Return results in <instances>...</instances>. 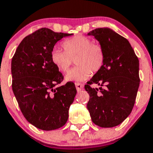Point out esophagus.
Instances as JSON below:
<instances>
[{"instance_id":"obj_1","label":"esophagus","mask_w":153,"mask_h":153,"mask_svg":"<svg viewBox=\"0 0 153 153\" xmlns=\"http://www.w3.org/2000/svg\"><path fill=\"white\" fill-rule=\"evenodd\" d=\"M75 87H76L77 91H81L84 89V85L80 83H75Z\"/></svg>"}]
</instances>
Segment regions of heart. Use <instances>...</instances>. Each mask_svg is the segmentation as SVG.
<instances>
[{
    "label": "heart",
    "mask_w": 153,
    "mask_h": 153,
    "mask_svg": "<svg viewBox=\"0 0 153 153\" xmlns=\"http://www.w3.org/2000/svg\"><path fill=\"white\" fill-rule=\"evenodd\" d=\"M65 51L54 48L51 51V60L60 71L67 72L75 60L76 66L66 75L67 81H83L91 73L101 70L105 62V52L99 44L93 43L90 38L78 35L63 41Z\"/></svg>",
    "instance_id": "b5f03b06"
}]
</instances>
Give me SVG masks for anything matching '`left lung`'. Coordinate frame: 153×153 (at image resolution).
Listing matches in <instances>:
<instances>
[{
	"label": "left lung",
	"mask_w": 153,
	"mask_h": 153,
	"mask_svg": "<svg viewBox=\"0 0 153 153\" xmlns=\"http://www.w3.org/2000/svg\"><path fill=\"white\" fill-rule=\"evenodd\" d=\"M99 41L105 52L101 70L84 86L90 95L87 109L93 123L111 128L122 123L131 114L139 84V60L126 38L108 27L87 33ZM96 83L99 88L90 86Z\"/></svg>",
	"instance_id": "1"
}]
</instances>
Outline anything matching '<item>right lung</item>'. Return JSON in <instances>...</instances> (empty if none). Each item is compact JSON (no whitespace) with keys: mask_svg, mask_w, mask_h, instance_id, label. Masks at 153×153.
<instances>
[{"mask_svg":"<svg viewBox=\"0 0 153 153\" xmlns=\"http://www.w3.org/2000/svg\"><path fill=\"white\" fill-rule=\"evenodd\" d=\"M72 35L41 28L24 38L12 59L13 93L25 119L39 129H57L67 122L77 90L69 82L57 87L63 76L51 53L59 40Z\"/></svg>","mask_w":153,"mask_h":153,"instance_id":"obj_1","label":"right lung"}]
</instances>
